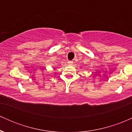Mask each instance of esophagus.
Returning <instances> with one entry per match:
<instances>
[{"label":"esophagus","instance_id":"obj_1","mask_svg":"<svg viewBox=\"0 0 132 132\" xmlns=\"http://www.w3.org/2000/svg\"><path fill=\"white\" fill-rule=\"evenodd\" d=\"M68 63L69 65H72V64H73V62L72 61H69L68 62Z\"/></svg>","mask_w":132,"mask_h":132}]
</instances>
